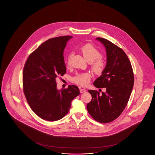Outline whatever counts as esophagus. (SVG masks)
Returning a JSON list of instances; mask_svg holds the SVG:
<instances>
[{"mask_svg":"<svg viewBox=\"0 0 155 155\" xmlns=\"http://www.w3.org/2000/svg\"><path fill=\"white\" fill-rule=\"evenodd\" d=\"M80 93H84V92H86V90L85 89L80 88Z\"/></svg>","mask_w":155,"mask_h":155,"instance_id":"esophagus-1","label":"esophagus"}]
</instances>
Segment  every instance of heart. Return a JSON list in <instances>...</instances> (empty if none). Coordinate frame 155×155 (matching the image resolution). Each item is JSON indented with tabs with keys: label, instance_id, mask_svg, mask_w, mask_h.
<instances>
[{
	"label": "heart",
	"instance_id": "1",
	"mask_svg": "<svg viewBox=\"0 0 155 155\" xmlns=\"http://www.w3.org/2000/svg\"><path fill=\"white\" fill-rule=\"evenodd\" d=\"M80 51L84 57L88 61L91 62L92 69L96 74H101L105 68V61L101 57V53L92 45L87 44L82 46ZM73 56L72 53L68 54L66 58L67 66H70L71 64V59ZM92 77L91 74L89 73H78L73 78L72 80L74 83L81 86H87Z\"/></svg>",
	"mask_w": 155,
	"mask_h": 155
}]
</instances>
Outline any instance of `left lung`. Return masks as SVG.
<instances>
[{"label": "left lung", "mask_w": 155, "mask_h": 155, "mask_svg": "<svg viewBox=\"0 0 155 155\" xmlns=\"http://www.w3.org/2000/svg\"><path fill=\"white\" fill-rule=\"evenodd\" d=\"M104 45L107 63L102 75L94 82L97 88H106L101 95L89 90L92 100L87 108L91 117L101 123H108L118 117L125 109L133 90L134 77L130 60L123 49L110 41L97 38Z\"/></svg>", "instance_id": "obj_1"}]
</instances>
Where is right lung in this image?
Returning <instances> with one entry per match:
<instances>
[{"instance_id": "1", "label": "right lung", "mask_w": 155, "mask_h": 155, "mask_svg": "<svg viewBox=\"0 0 155 155\" xmlns=\"http://www.w3.org/2000/svg\"><path fill=\"white\" fill-rule=\"evenodd\" d=\"M71 36L49 39L41 45L27 60L23 69V91L32 111L45 120L63 118L71 101L80 95L77 86L57 89L56 80L66 72L63 53Z\"/></svg>"}]
</instances>
